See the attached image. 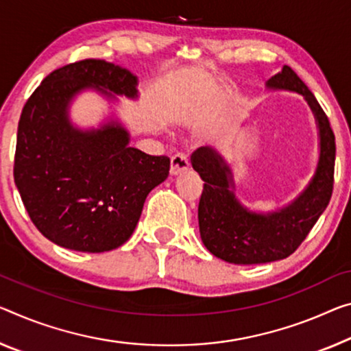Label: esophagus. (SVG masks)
<instances>
[{"label":"esophagus","instance_id":"esophagus-1","mask_svg":"<svg viewBox=\"0 0 351 351\" xmlns=\"http://www.w3.org/2000/svg\"><path fill=\"white\" fill-rule=\"evenodd\" d=\"M188 168H190V161H188L185 154H176L174 157L171 158V176H179Z\"/></svg>","mask_w":351,"mask_h":351}]
</instances>
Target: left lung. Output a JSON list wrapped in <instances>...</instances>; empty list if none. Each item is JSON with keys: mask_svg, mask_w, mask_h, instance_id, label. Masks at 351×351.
<instances>
[{"mask_svg": "<svg viewBox=\"0 0 351 351\" xmlns=\"http://www.w3.org/2000/svg\"><path fill=\"white\" fill-rule=\"evenodd\" d=\"M267 88L293 90L304 97L319 127L320 157L309 185L293 202L276 212L256 213L235 197L232 171L217 150H194L193 169L204 180L197 208L202 243L213 256L237 265L274 262L293 254L325 212L332 194L336 141L325 111L289 66L269 78Z\"/></svg>", "mask_w": 351, "mask_h": 351, "instance_id": "1", "label": "left lung"}]
</instances>
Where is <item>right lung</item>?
<instances>
[{"label": "right lung", "mask_w": 351, "mask_h": 351, "mask_svg": "<svg viewBox=\"0 0 351 351\" xmlns=\"http://www.w3.org/2000/svg\"><path fill=\"white\" fill-rule=\"evenodd\" d=\"M138 78L104 59L51 72L21 111L14 180L29 218L48 240L82 252H105L130 239L147 194L169 176L171 161L130 147L119 122L80 130L69 105L80 90L138 97Z\"/></svg>", "instance_id": "obj_1"}]
</instances>
